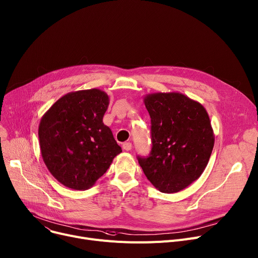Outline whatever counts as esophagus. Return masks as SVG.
I'll return each instance as SVG.
<instances>
[{"label":"esophagus","mask_w":258,"mask_h":258,"mask_svg":"<svg viewBox=\"0 0 258 258\" xmlns=\"http://www.w3.org/2000/svg\"><path fill=\"white\" fill-rule=\"evenodd\" d=\"M132 147H133V145H132L131 142H125V143H123V145H122V148H123L124 150H126V151H130V150L132 149Z\"/></svg>","instance_id":"1"}]
</instances>
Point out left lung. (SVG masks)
Instances as JSON below:
<instances>
[{"label":"left lung","mask_w":258,"mask_h":258,"mask_svg":"<svg viewBox=\"0 0 258 258\" xmlns=\"http://www.w3.org/2000/svg\"><path fill=\"white\" fill-rule=\"evenodd\" d=\"M151 119L149 157H138L147 179L163 193L179 192L198 179L215 144L209 114L200 102L179 92L144 97Z\"/></svg>","instance_id":"left-lung-1"}]
</instances>
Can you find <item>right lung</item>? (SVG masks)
<instances>
[{"instance_id": "add662e5", "label": "right lung", "mask_w": 258, "mask_h": 258, "mask_svg": "<svg viewBox=\"0 0 258 258\" xmlns=\"http://www.w3.org/2000/svg\"><path fill=\"white\" fill-rule=\"evenodd\" d=\"M108 106L106 92L80 90L63 95L42 116L38 127L41 156L63 185L87 190L122 151L102 122Z\"/></svg>"}]
</instances>
